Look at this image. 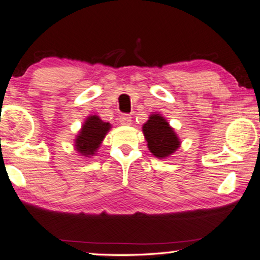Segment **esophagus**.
Listing matches in <instances>:
<instances>
[{"label": "esophagus", "instance_id": "obj_1", "mask_svg": "<svg viewBox=\"0 0 260 260\" xmlns=\"http://www.w3.org/2000/svg\"><path fill=\"white\" fill-rule=\"evenodd\" d=\"M119 121L123 126H129L131 123H132V117H131L129 114H123V115H121V117L119 118Z\"/></svg>", "mask_w": 260, "mask_h": 260}]
</instances>
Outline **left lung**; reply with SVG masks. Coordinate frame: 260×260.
<instances>
[{
	"label": "left lung",
	"mask_w": 260,
	"mask_h": 260,
	"mask_svg": "<svg viewBox=\"0 0 260 260\" xmlns=\"http://www.w3.org/2000/svg\"><path fill=\"white\" fill-rule=\"evenodd\" d=\"M142 132L149 152L157 158L170 156L180 147V139L161 114L149 115L147 122L143 123Z\"/></svg>",
	"instance_id": "obj_1"
}]
</instances>
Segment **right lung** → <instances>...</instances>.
<instances>
[{"instance_id": "add662e5", "label": "right lung", "mask_w": 260, "mask_h": 260, "mask_svg": "<svg viewBox=\"0 0 260 260\" xmlns=\"http://www.w3.org/2000/svg\"><path fill=\"white\" fill-rule=\"evenodd\" d=\"M110 129L111 123L103 121L98 115L87 117L75 140L76 150L83 156H93Z\"/></svg>"}]
</instances>
